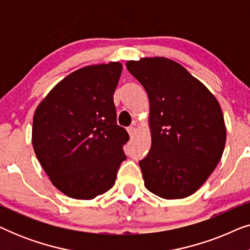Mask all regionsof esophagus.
Instances as JSON below:
<instances>
[{"instance_id":"esophagus-1","label":"esophagus","mask_w":250,"mask_h":250,"mask_svg":"<svg viewBox=\"0 0 250 250\" xmlns=\"http://www.w3.org/2000/svg\"><path fill=\"white\" fill-rule=\"evenodd\" d=\"M127 132H128L129 136H133V134H134V132H135V127H134V126H128V127H127Z\"/></svg>"}]
</instances>
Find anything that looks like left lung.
<instances>
[{"mask_svg": "<svg viewBox=\"0 0 250 250\" xmlns=\"http://www.w3.org/2000/svg\"><path fill=\"white\" fill-rule=\"evenodd\" d=\"M150 101L151 149L140 160L145 186L164 199L199 189L223 153L227 131L220 104L186 68L166 58L127 61Z\"/></svg>", "mask_w": 250, "mask_h": 250, "instance_id": "1", "label": "left lung"}]
</instances>
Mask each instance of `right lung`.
<instances>
[{
  "instance_id": "add662e5",
  "label": "right lung",
  "mask_w": 250,
  "mask_h": 250,
  "mask_svg": "<svg viewBox=\"0 0 250 250\" xmlns=\"http://www.w3.org/2000/svg\"><path fill=\"white\" fill-rule=\"evenodd\" d=\"M122 64L84 67L54 86L33 119V148L53 186L75 199L114 187L129 136L117 125L114 93Z\"/></svg>"
}]
</instances>
